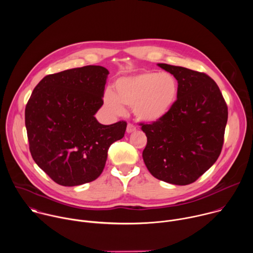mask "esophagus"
I'll use <instances>...</instances> for the list:
<instances>
[{
  "label": "esophagus",
  "mask_w": 253,
  "mask_h": 253,
  "mask_svg": "<svg viewBox=\"0 0 253 253\" xmlns=\"http://www.w3.org/2000/svg\"><path fill=\"white\" fill-rule=\"evenodd\" d=\"M135 130H136V127H135L133 124L128 123V125H127V129H126L127 133H132V132H134Z\"/></svg>",
  "instance_id": "esophagus-1"
}]
</instances>
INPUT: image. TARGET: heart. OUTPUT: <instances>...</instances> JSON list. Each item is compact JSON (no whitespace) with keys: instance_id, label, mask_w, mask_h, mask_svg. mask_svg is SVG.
Wrapping results in <instances>:
<instances>
[{"instance_id":"obj_1","label":"heart","mask_w":253,"mask_h":253,"mask_svg":"<svg viewBox=\"0 0 253 253\" xmlns=\"http://www.w3.org/2000/svg\"><path fill=\"white\" fill-rule=\"evenodd\" d=\"M178 94L179 84L172 74L147 71L118 79L115 94L111 91L105 92L104 104L116 115L123 114L124 106H127L132 108L139 120L153 123L172 110Z\"/></svg>"}]
</instances>
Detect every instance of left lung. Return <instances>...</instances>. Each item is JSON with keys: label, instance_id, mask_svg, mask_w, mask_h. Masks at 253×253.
<instances>
[{"label": "left lung", "instance_id": "obj_1", "mask_svg": "<svg viewBox=\"0 0 253 253\" xmlns=\"http://www.w3.org/2000/svg\"><path fill=\"white\" fill-rule=\"evenodd\" d=\"M178 81L172 110L161 120L141 123L147 136L142 156L149 172L175 185H187L219 157L228 118L226 102L208 75L184 67L158 64Z\"/></svg>", "mask_w": 253, "mask_h": 253}]
</instances>
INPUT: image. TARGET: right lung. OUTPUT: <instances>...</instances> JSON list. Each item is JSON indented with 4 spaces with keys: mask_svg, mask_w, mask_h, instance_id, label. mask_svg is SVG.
<instances>
[{
    "mask_svg": "<svg viewBox=\"0 0 253 253\" xmlns=\"http://www.w3.org/2000/svg\"><path fill=\"white\" fill-rule=\"evenodd\" d=\"M108 74L106 68L90 65L47 75L26 105L31 155L60 185L97 179L111 144L124 137L125 121L102 125L94 117L104 103Z\"/></svg>",
    "mask_w": 253,
    "mask_h": 253,
    "instance_id": "1",
    "label": "right lung"
}]
</instances>
